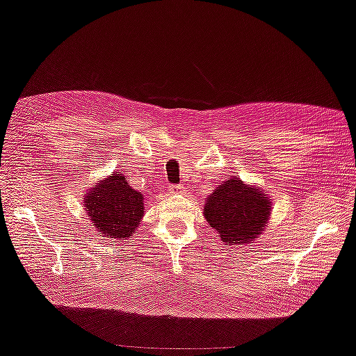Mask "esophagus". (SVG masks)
Wrapping results in <instances>:
<instances>
[{
	"instance_id": "obj_1",
	"label": "esophagus",
	"mask_w": 356,
	"mask_h": 356,
	"mask_svg": "<svg viewBox=\"0 0 356 356\" xmlns=\"http://www.w3.org/2000/svg\"><path fill=\"white\" fill-rule=\"evenodd\" d=\"M169 192L180 193V192H184V187H180V185H169Z\"/></svg>"
}]
</instances>
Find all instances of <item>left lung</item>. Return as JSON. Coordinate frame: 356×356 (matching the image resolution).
I'll return each mask as SVG.
<instances>
[{
	"label": "left lung",
	"mask_w": 356,
	"mask_h": 356,
	"mask_svg": "<svg viewBox=\"0 0 356 356\" xmlns=\"http://www.w3.org/2000/svg\"><path fill=\"white\" fill-rule=\"evenodd\" d=\"M268 216L267 195L235 177L219 185L204 206V217L227 245L251 243L264 232Z\"/></svg>",
	"instance_id": "8db88e82"
}]
</instances>
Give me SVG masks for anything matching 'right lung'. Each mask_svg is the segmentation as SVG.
Returning <instances> with one entry per match:
<instances>
[{
	"label": "right lung",
	"mask_w": 356,
	"mask_h": 356,
	"mask_svg": "<svg viewBox=\"0 0 356 356\" xmlns=\"http://www.w3.org/2000/svg\"><path fill=\"white\" fill-rule=\"evenodd\" d=\"M86 209L104 236L127 238L144 216V195L131 188L124 176L111 174L88 193Z\"/></svg>",
	"instance_id": "obj_1"
}]
</instances>
